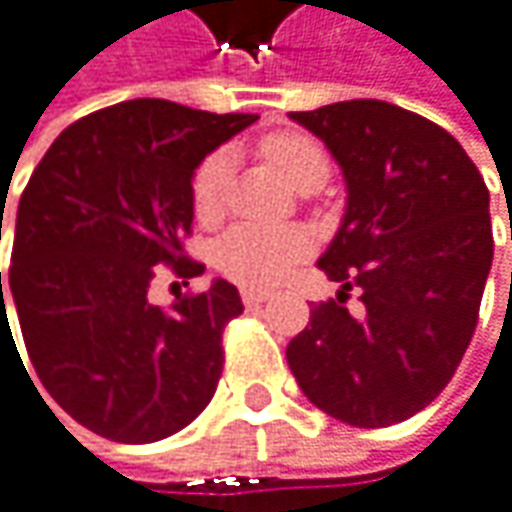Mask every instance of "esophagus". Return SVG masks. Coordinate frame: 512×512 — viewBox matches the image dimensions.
I'll return each mask as SVG.
<instances>
[{"instance_id":"1","label":"esophagus","mask_w":512,"mask_h":512,"mask_svg":"<svg viewBox=\"0 0 512 512\" xmlns=\"http://www.w3.org/2000/svg\"><path fill=\"white\" fill-rule=\"evenodd\" d=\"M270 300V291H251V288H245L242 291V303L251 309V306H261V303H267Z\"/></svg>"}]
</instances>
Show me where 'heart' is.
Masks as SVG:
<instances>
[{
  "mask_svg": "<svg viewBox=\"0 0 512 512\" xmlns=\"http://www.w3.org/2000/svg\"><path fill=\"white\" fill-rule=\"evenodd\" d=\"M261 155L294 185L318 170H330V158L318 140L309 134H273L261 143ZM230 188V155L224 149L209 152L191 176V206L194 215L209 224L221 218ZM312 251V239L291 227H261L239 224L227 230L215 245V267L236 285L273 288L291 276Z\"/></svg>",
  "mask_w": 512,
  "mask_h": 512,
  "instance_id": "obj_1",
  "label": "heart"
}]
</instances>
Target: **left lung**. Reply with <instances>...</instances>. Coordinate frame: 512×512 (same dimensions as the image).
<instances>
[{
  "instance_id": "8db88e82",
  "label": "left lung",
  "mask_w": 512,
  "mask_h": 512,
  "mask_svg": "<svg viewBox=\"0 0 512 512\" xmlns=\"http://www.w3.org/2000/svg\"><path fill=\"white\" fill-rule=\"evenodd\" d=\"M342 164L348 212L318 267L342 285L291 339L315 408L381 429L423 411L456 375L492 267L489 188L432 119L378 98L291 113ZM360 290L354 319L344 303Z\"/></svg>"
}]
</instances>
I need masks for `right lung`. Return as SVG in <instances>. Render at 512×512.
<instances>
[{
    "label": "right lung",
    "mask_w": 512,
    "mask_h": 512,
    "mask_svg": "<svg viewBox=\"0 0 512 512\" xmlns=\"http://www.w3.org/2000/svg\"><path fill=\"white\" fill-rule=\"evenodd\" d=\"M254 119L164 98L122 101L71 122L23 188L8 300L47 393L101 438L161 441L218 387L221 333L242 315L236 288L218 279L170 309L146 291L161 264L185 282L203 273L182 245L191 176ZM8 300L0 276V321L11 333Z\"/></svg>",
    "instance_id": "right-lung-1"
}]
</instances>
